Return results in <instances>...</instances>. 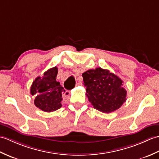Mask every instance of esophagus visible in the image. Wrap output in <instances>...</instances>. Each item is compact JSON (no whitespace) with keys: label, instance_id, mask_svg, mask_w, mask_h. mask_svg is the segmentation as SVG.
Masks as SVG:
<instances>
[{"label":"esophagus","instance_id":"34e87169","mask_svg":"<svg viewBox=\"0 0 159 159\" xmlns=\"http://www.w3.org/2000/svg\"><path fill=\"white\" fill-rule=\"evenodd\" d=\"M82 84V80H80V81L78 82H77V84H76V86H81Z\"/></svg>","mask_w":159,"mask_h":159}]
</instances>
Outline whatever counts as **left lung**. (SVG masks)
I'll return each instance as SVG.
<instances>
[{"mask_svg":"<svg viewBox=\"0 0 159 159\" xmlns=\"http://www.w3.org/2000/svg\"><path fill=\"white\" fill-rule=\"evenodd\" d=\"M82 77L86 96L94 109L107 114L117 110L126 101L122 80L109 70L90 69Z\"/></svg>","mask_w":159,"mask_h":159,"instance_id":"8db88e82","label":"left lung"}]
</instances>
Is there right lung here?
I'll return each instance as SVG.
<instances>
[{"mask_svg": "<svg viewBox=\"0 0 159 159\" xmlns=\"http://www.w3.org/2000/svg\"><path fill=\"white\" fill-rule=\"evenodd\" d=\"M58 68L48 69L43 77H37L30 88V94L35 95L34 103L42 111L51 112L62 107L63 92L65 90L56 81Z\"/></svg>", "mask_w": 159, "mask_h": 159, "instance_id": "right-lung-1", "label": "right lung"}]
</instances>
